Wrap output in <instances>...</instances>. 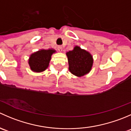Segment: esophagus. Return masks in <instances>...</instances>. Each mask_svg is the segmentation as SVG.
<instances>
[{
  "instance_id": "34e87169",
  "label": "esophagus",
  "mask_w": 131,
  "mask_h": 131,
  "mask_svg": "<svg viewBox=\"0 0 131 131\" xmlns=\"http://www.w3.org/2000/svg\"><path fill=\"white\" fill-rule=\"evenodd\" d=\"M58 48L59 51H62V49H63V47H62L61 46H58Z\"/></svg>"
}]
</instances>
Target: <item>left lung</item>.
<instances>
[{
	"label": "left lung",
	"instance_id": "left-lung-1",
	"mask_svg": "<svg viewBox=\"0 0 131 131\" xmlns=\"http://www.w3.org/2000/svg\"><path fill=\"white\" fill-rule=\"evenodd\" d=\"M69 70L73 75L81 77L88 73L92 68L93 59L89 52L76 46L67 53Z\"/></svg>",
	"mask_w": 131,
	"mask_h": 131
}]
</instances>
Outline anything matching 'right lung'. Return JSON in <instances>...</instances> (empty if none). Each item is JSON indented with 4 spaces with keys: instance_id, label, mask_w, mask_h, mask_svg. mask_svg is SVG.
<instances>
[{
    "instance_id": "1",
    "label": "right lung",
    "mask_w": 131,
    "mask_h": 131,
    "mask_svg": "<svg viewBox=\"0 0 131 131\" xmlns=\"http://www.w3.org/2000/svg\"><path fill=\"white\" fill-rule=\"evenodd\" d=\"M55 52L54 50H40L32 54L29 59V64L31 70L35 72L44 71L48 67L51 55Z\"/></svg>"
}]
</instances>
